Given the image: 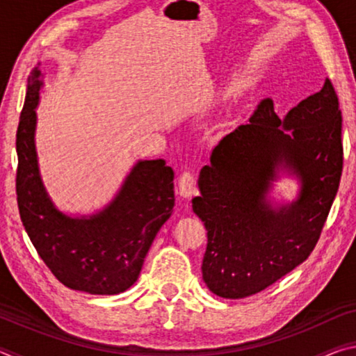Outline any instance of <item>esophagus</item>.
Wrapping results in <instances>:
<instances>
[{
	"label": "esophagus",
	"mask_w": 356,
	"mask_h": 356,
	"mask_svg": "<svg viewBox=\"0 0 356 356\" xmlns=\"http://www.w3.org/2000/svg\"><path fill=\"white\" fill-rule=\"evenodd\" d=\"M196 191V180L195 174L190 171H184L179 177V195L184 200H188V197Z\"/></svg>",
	"instance_id": "1"
}]
</instances>
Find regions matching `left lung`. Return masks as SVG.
Instances as JSON below:
<instances>
[{
	"label": "left lung",
	"mask_w": 356,
	"mask_h": 356,
	"mask_svg": "<svg viewBox=\"0 0 356 356\" xmlns=\"http://www.w3.org/2000/svg\"><path fill=\"white\" fill-rule=\"evenodd\" d=\"M342 116L331 81L284 118L267 99L226 135L200 174L193 212L207 229L202 280L222 298L264 291L305 262L321 236L342 172ZM291 177L292 200L275 198Z\"/></svg>",
	"instance_id": "obj_1"
}]
</instances>
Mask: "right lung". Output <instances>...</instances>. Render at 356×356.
<instances>
[{
    "instance_id": "1",
    "label": "right lung",
    "mask_w": 356,
    "mask_h": 356,
    "mask_svg": "<svg viewBox=\"0 0 356 356\" xmlns=\"http://www.w3.org/2000/svg\"><path fill=\"white\" fill-rule=\"evenodd\" d=\"M45 75L39 65L17 130V202L35 251L64 286L118 295L140 276L156 232L174 207V171L163 159L138 160L113 200L92 213H69L51 200L35 147L38 106Z\"/></svg>"
}]
</instances>
